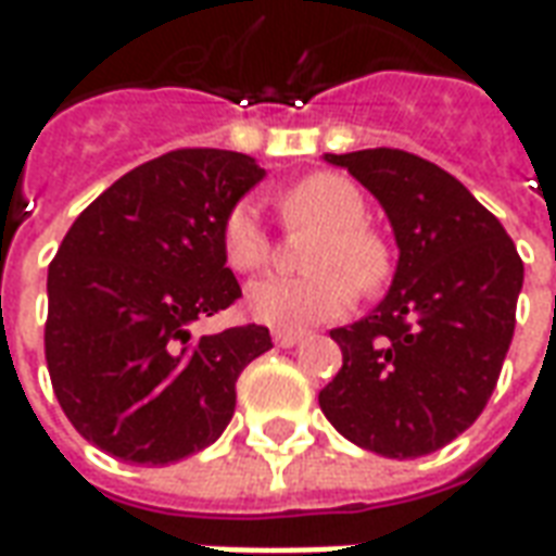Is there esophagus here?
I'll return each mask as SVG.
<instances>
[{"label": "esophagus", "instance_id": "esophagus-1", "mask_svg": "<svg viewBox=\"0 0 556 556\" xmlns=\"http://www.w3.org/2000/svg\"><path fill=\"white\" fill-rule=\"evenodd\" d=\"M301 339V330H274V342H277L279 349H291V345H298Z\"/></svg>", "mask_w": 556, "mask_h": 556}]
</instances>
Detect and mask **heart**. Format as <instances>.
<instances>
[{
  "label": "heart",
  "instance_id": "obj_1",
  "mask_svg": "<svg viewBox=\"0 0 556 556\" xmlns=\"http://www.w3.org/2000/svg\"><path fill=\"white\" fill-rule=\"evenodd\" d=\"M282 217L289 223H309L321 235L315 238L306 265L315 267L303 277H262L247 289V313L255 321L282 330L321 325L345 315L357 301V282L378 289L390 270L384 241L363 226L366 199L342 175L315 172L282 199ZM223 255L231 270H258L270 258V238L258 211L250 202H238L223 223Z\"/></svg>",
  "mask_w": 556,
  "mask_h": 556
}]
</instances>
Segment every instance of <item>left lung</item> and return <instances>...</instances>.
<instances>
[{
    "mask_svg": "<svg viewBox=\"0 0 556 556\" xmlns=\"http://www.w3.org/2000/svg\"><path fill=\"white\" fill-rule=\"evenodd\" d=\"M325 160L381 202L399 262L384 301L330 330L342 369L318 405L369 453L429 455L473 426L494 393L525 265L501 219L429 160L399 148Z\"/></svg>",
    "mask_w": 556,
    "mask_h": 556,
    "instance_id": "obj_1",
    "label": "left lung"
}]
</instances>
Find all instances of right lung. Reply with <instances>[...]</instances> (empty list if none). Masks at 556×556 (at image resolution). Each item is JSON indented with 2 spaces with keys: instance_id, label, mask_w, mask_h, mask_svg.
I'll return each instance as SVG.
<instances>
[{
  "instance_id": "obj_1",
  "label": "right lung",
  "mask_w": 556,
  "mask_h": 556,
  "mask_svg": "<svg viewBox=\"0 0 556 556\" xmlns=\"http://www.w3.org/2000/svg\"><path fill=\"white\" fill-rule=\"evenodd\" d=\"M265 169L247 154L178 148L103 190L47 274L43 351L74 429L130 465H172L217 441L235 381L274 349L267 327L195 339L190 325L241 298L223 223Z\"/></svg>"
}]
</instances>
